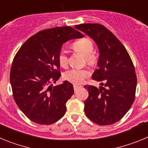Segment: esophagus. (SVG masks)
I'll return each mask as SVG.
<instances>
[{
	"label": "esophagus",
	"mask_w": 148,
	"mask_h": 148,
	"mask_svg": "<svg viewBox=\"0 0 148 148\" xmlns=\"http://www.w3.org/2000/svg\"><path fill=\"white\" fill-rule=\"evenodd\" d=\"M80 87V86L77 85V84H74V85H73V88H74V90H75V91H77Z\"/></svg>",
	"instance_id": "34e87169"
}]
</instances>
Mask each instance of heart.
Instances as JSON below:
<instances>
[{"mask_svg":"<svg viewBox=\"0 0 148 148\" xmlns=\"http://www.w3.org/2000/svg\"><path fill=\"white\" fill-rule=\"evenodd\" d=\"M73 48L82 53L89 65H94L96 63V57L93 54L94 46L91 39L84 38L73 43ZM58 61L61 66L65 67L68 64L67 52L65 49H61L58 55ZM87 70L82 69H71L65 73L64 77L66 80L73 84H81L86 77L88 76Z\"/></svg>","mask_w":148,"mask_h":148,"instance_id":"1","label":"heart"}]
</instances>
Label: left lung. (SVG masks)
Returning a JSON list of instances; mask_svg holds the SVG:
<instances>
[{
    "label": "left lung",
    "mask_w": 148,
    "mask_h": 148,
    "mask_svg": "<svg viewBox=\"0 0 148 148\" xmlns=\"http://www.w3.org/2000/svg\"><path fill=\"white\" fill-rule=\"evenodd\" d=\"M75 29L91 38L99 52L98 69L92 78L100 82L101 87L84 86L89 92L84 113L99 125L114 124L124 117L135 99L137 78L131 58L119 40L103 25L82 23Z\"/></svg>",
    "instance_id": "8db88e82"
}]
</instances>
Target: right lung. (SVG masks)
Segmentation results:
<instances>
[{
	"mask_svg": "<svg viewBox=\"0 0 148 148\" xmlns=\"http://www.w3.org/2000/svg\"><path fill=\"white\" fill-rule=\"evenodd\" d=\"M84 35L70 27L48 29L32 35L15 56L10 84L15 103L29 119L40 125L53 124L66 113V103L74 93L64 81L49 85L61 76L58 55L62 45Z\"/></svg>",
	"mask_w": 148,
	"mask_h": 148,
	"instance_id": "add662e5",
	"label": "right lung"
}]
</instances>
